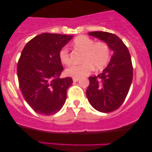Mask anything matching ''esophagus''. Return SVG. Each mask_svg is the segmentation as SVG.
<instances>
[{
  "mask_svg": "<svg viewBox=\"0 0 152 152\" xmlns=\"http://www.w3.org/2000/svg\"><path fill=\"white\" fill-rule=\"evenodd\" d=\"M79 80V78H73V81L74 82H77Z\"/></svg>",
  "mask_w": 152,
  "mask_h": 152,
  "instance_id": "34e87169",
  "label": "esophagus"
}]
</instances>
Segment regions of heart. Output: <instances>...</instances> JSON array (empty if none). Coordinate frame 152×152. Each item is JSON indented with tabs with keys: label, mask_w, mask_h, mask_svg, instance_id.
I'll list each match as a JSON object with an SVG mask.
<instances>
[{
	"label": "heart",
	"mask_w": 152,
	"mask_h": 152,
	"mask_svg": "<svg viewBox=\"0 0 152 152\" xmlns=\"http://www.w3.org/2000/svg\"><path fill=\"white\" fill-rule=\"evenodd\" d=\"M73 46L84 52L82 57V64H71L65 70L67 76L80 78L89 74L93 69L101 70L109 64L111 59V48L105 41H96L87 36H79L73 41ZM59 59L64 64L71 62L70 53L66 46L59 50Z\"/></svg>",
	"instance_id": "heart-1"
}]
</instances>
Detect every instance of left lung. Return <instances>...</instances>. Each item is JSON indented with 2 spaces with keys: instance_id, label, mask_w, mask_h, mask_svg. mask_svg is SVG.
Masks as SVG:
<instances>
[{
  "instance_id": "obj_1",
  "label": "left lung",
  "mask_w": 152,
  "mask_h": 152,
  "mask_svg": "<svg viewBox=\"0 0 152 152\" xmlns=\"http://www.w3.org/2000/svg\"><path fill=\"white\" fill-rule=\"evenodd\" d=\"M105 41L114 51L107 67L91 76L86 90L88 102L97 111L109 113L118 109L126 99L133 79V66L128 48L116 35L104 31L89 32Z\"/></svg>"
}]
</instances>
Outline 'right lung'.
Segmentation results:
<instances>
[{"mask_svg":"<svg viewBox=\"0 0 152 152\" xmlns=\"http://www.w3.org/2000/svg\"><path fill=\"white\" fill-rule=\"evenodd\" d=\"M72 38L45 33L32 38L22 50L17 65L19 87L26 102L38 114H56L66 102L73 80L60 78L64 67L58 53Z\"/></svg>","mask_w":152,"mask_h":152,"instance_id":"1","label":"right lung"}]
</instances>
